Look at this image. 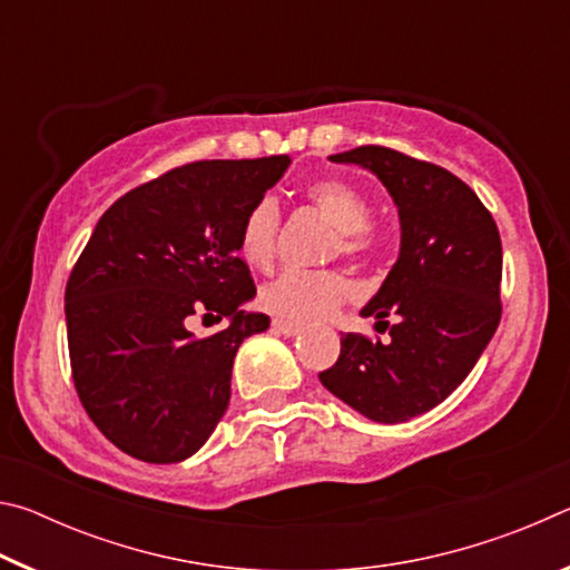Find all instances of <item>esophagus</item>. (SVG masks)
I'll return each instance as SVG.
<instances>
[{
    "label": "esophagus",
    "instance_id": "esophagus-1",
    "mask_svg": "<svg viewBox=\"0 0 570 570\" xmlns=\"http://www.w3.org/2000/svg\"><path fill=\"white\" fill-rule=\"evenodd\" d=\"M272 326H274L278 334H284V336H294V334H298V332L304 330V326L298 324V322H288V320H274Z\"/></svg>",
    "mask_w": 570,
    "mask_h": 570
}]
</instances>
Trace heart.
Segmentation results:
<instances>
[{
  "mask_svg": "<svg viewBox=\"0 0 570 570\" xmlns=\"http://www.w3.org/2000/svg\"><path fill=\"white\" fill-rule=\"evenodd\" d=\"M306 200L336 228L334 254L366 258L380 246L377 228L370 224L372 204L360 188L344 180H316L306 188ZM282 214L274 198H262L248 208L238 230V254L254 268H268L278 250ZM354 294L352 278L342 272H284L268 282L258 304L284 320H320L332 314Z\"/></svg>",
  "mask_w": 570,
  "mask_h": 570,
  "instance_id": "b5f03b06",
  "label": "heart"
}]
</instances>
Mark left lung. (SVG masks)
<instances>
[{"instance_id": "obj_1", "label": "left lung", "mask_w": 570, "mask_h": 570, "mask_svg": "<svg viewBox=\"0 0 570 570\" xmlns=\"http://www.w3.org/2000/svg\"><path fill=\"white\" fill-rule=\"evenodd\" d=\"M332 160L370 168L384 183L400 210L402 248L362 308L390 340L344 334L340 360L320 380L364 417L407 422L455 392L493 340L503 314L498 226L475 190L435 163L384 146Z\"/></svg>"}]
</instances>
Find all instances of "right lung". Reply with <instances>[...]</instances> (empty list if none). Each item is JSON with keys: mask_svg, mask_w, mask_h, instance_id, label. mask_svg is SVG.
Returning <instances> with one entry per match:
<instances>
[{"mask_svg": "<svg viewBox=\"0 0 570 570\" xmlns=\"http://www.w3.org/2000/svg\"><path fill=\"white\" fill-rule=\"evenodd\" d=\"M292 158L196 160L105 210L65 288L72 382L115 448L142 462H180L216 430L240 342L268 330L240 304L256 294L238 256L244 216ZM228 315L196 337L190 315Z\"/></svg>", "mask_w": 570, "mask_h": 570, "instance_id": "add662e5", "label": "right lung"}]
</instances>
